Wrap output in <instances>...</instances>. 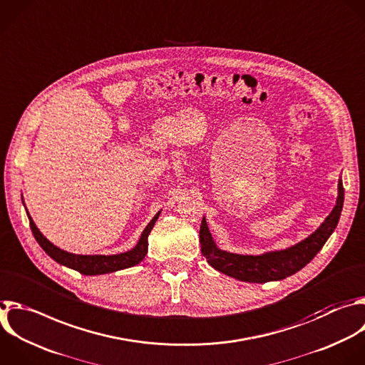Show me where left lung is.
Returning <instances> with one entry per match:
<instances>
[{"instance_id":"obj_1","label":"left lung","mask_w":365,"mask_h":365,"mask_svg":"<svg viewBox=\"0 0 365 365\" xmlns=\"http://www.w3.org/2000/svg\"><path fill=\"white\" fill-rule=\"evenodd\" d=\"M344 205V186L338 180V197L332 212L325 217L321 226L297 245L282 250L265 252L262 255H237L222 251L216 247L209 232L206 219H202L199 239L202 254L207 264L216 271L244 282L264 284L269 281H281L294 275L309 264L322 250L324 244L335 230Z\"/></svg>"}]
</instances>
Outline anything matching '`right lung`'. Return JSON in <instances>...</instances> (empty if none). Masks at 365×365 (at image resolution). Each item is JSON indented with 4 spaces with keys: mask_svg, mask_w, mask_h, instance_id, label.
I'll use <instances>...</instances> for the list:
<instances>
[{
    "mask_svg": "<svg viewBox=\"0 0 365 365\" xmlns=\"http://www.w3.org/2000/svg\"><path fill=\"white\" fill-rule=\"evenodd\" d=\"M159 215H160V210L155 215V217L145 227V230L138 242V245L132 251L117 254V255H76V254L66 252V251L57 248L56 245H53L51 242L38 230V227L36 226L34 220L31 219V216L27 210V216L30 219V227L33 230V235H34L36 240L38 242V245L44 250V252L50 258H53L56 262H58L60 265H64L74 271H78L83 275H101V274L115 272L120 269L135 267L139 262H142L148 254V236H149L150 230L153 229Z\"/></svg>",
    "mask_w": 365,
    "mask_h": 365,
    "instance_id": "add662e5",
    "label": "right lung"
}]
</instances>
